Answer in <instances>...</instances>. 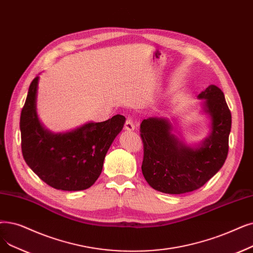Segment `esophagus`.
<instances>
[{"label": "esophagus", "mask_w": 253, "mask_h": 253, "mask_svg": "<svg viewBox=\"0 0 253 253\" xmlns=\"http://www.w3.org/2000/svg\"><path fill=\"white\" fill-rule=\"evenodd\" d=\"M125 129L128 130V131H132V130L135 129L133 121L131 120L130 118H128V119L126 120V122H125Z\"/></svg>", "instance_id": "34e87169"}]
</instances>
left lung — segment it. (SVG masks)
<instances>
[{"label":"left lung","mask_w":253,"mask_h":253,"mask_svg":"<svg viewBox=\"0 0 253 253\" xmlns=\"http://www.w3.org/2000/svg\"><path fill=\"white\" fill-rule=\"evenodd\" d=\"M211 118V133L199 148L184 145L171 133L167 119L149 118L140 124L144 144L141 171L152 188L163 193L182 194L204 186L220 169L228 153L232 115L223 92L215 84L199 95Z\"/></svg>","instance_id":"obj_1"}]
</instances>
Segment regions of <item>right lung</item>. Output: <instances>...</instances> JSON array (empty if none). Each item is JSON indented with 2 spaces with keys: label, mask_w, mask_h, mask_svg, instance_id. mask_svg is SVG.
<instances>
[{
  "label": "right lung",
  "mask_w": 253,
  "mask_h": 253,
  "mask_svg": "<svg viewBox=\"0 0 253 253\" xmlns=\"http://www.w3.org/2000/svg\"><path fill=\"white\" fill-rule=\"evenodd\" d=\"M39 78L30 84L20 115L21 152L30 169L52 188L84 190L99 177L106 153L123 129L125 117L116 115L100 123H87L66 133L43 128L36 113Z\"/></svg>",
  "instance_id": "add662e5"
}]
</instances>
